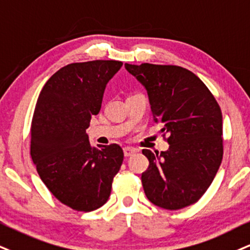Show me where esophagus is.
I'll return each mask as SVG.
<instances>
[{"label": "esophagus", "instance_id": "1", "mask_svg": "<svg viewBox=\"0 0 250 250\" xmlns=\"http://www.w3.org/2000/svg\"><path fill=\"white\" fill-rule=\"evenodd\" d=\"M137 152H138V150L135 148H132V147H125V148H124L125 158H130V156L134 155V154Z\"/></svg>", "mask_w": 250, "mask_h": 250}]
</instances>
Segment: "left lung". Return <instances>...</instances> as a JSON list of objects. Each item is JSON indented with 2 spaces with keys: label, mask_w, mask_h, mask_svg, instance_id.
I'll list each match as a JSON object with an SVG mask.
<instances>
[{
  "label": "left lung",
  "mask_w": 250,
  "mask_h": 250,
  "mask_svg": "<svg viewBox=\"0 0 250 250\" xmlns=\"http://www.w3.org/2000/svg\"><path fill=\"white\" fill-rule=\"evenodd\" d=\"M148 94L153 120L168 134L167 152L143 154L149 161L141 175L154 205L180 210L195 204L211 186L223 160V115L198 76L172 64L125 63Z\"/></svg>",
  "instance_id": "8db88e82"
}]
</instances>
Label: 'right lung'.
I'll return each mask as SVG.
<instances>
[{"instance_id":"add662e5","label":"right lung","mask_w":250,"mask_h":250,"mask_svg":"<svg viewBox=\"0 0 250 250\" xmlns=\"http://www.w3.org/2000/svg\"><path fill=\"white\" fill-rule=\"evenodd\" d=\"M122 61L74 62L53 74L40 91L31 124V158L58 200L90 212L109 199L124 153L117 144L91 147L85 130L101 110L106 83Z\"/></svg>"}]
</instances>
